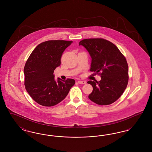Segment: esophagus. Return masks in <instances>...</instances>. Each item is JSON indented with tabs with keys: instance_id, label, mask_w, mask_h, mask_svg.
Segmentation results:
<instances>
[{
	"instance_id": "esophagus-1",
	"label": "esophagus",
	"mask_w": 152,
	"mask_h": 152,
	"mask_svg": "<svg viewBox=\"0 0 152 152\" xmlns=\"http://www.w3.org/2000/svg\"><path fill=\"white\" fill-rule=\"evenodd\" d=\"M78 83H79L80 84H86V82L85 81H82V80H79L78 81Z\"/></svg>"
}]
</instances>
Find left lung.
Returning a JSON list of instances; mask_svg holds the SVG:
<instances>
[{"instance_id":"1","label":"left lung","mask_w":152,"mask_h":152,"mask_svg":"<svg viewBox=\"0 0 152 152\" xmlns=\"http://www.w3.org/2000/svg\"><path fill=\"white\" fill-rule=\"evenodd\" d=\"M92 58L90 71L100 75L101 80L88 81L93 87L89 99L100 105L112 104L119 99L128 83V65L126 58L114 44L103 39L80 41Z\"/></svg>"}]
</instances>
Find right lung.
<instances>
[{"mask_svg":"<svg viewBox=\"0 0 152 152\" xmlns=\"http://www.w3.org/2000/svg\"><path fill=\"white\" fill-rule=\"evenodd\" d=\"M72 42L49 40L39 44L24 66V85L32 99L44 107L63 101L75 84V80L55 79L53 72L61 64L62 53Z\"/></svg>","mask_w":152,"mask_h":152,"instance_id":"1","label":"right lung"}]
</instances>
